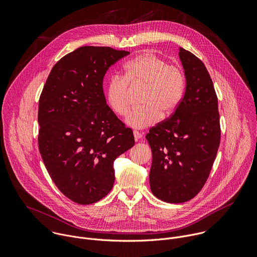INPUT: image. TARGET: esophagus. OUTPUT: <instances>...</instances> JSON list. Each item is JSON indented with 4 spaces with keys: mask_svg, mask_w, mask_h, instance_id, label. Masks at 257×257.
Masks as SVG:
<instances>
[{
    "mask_svg": "<svg viewBox=\"0 0 257 257\" xmlns=\"http://www.w3.org/2000/svg\"><path fill=\"white\" fill-rule=\"evenodd\" d=\"M133 135H134V139H135V141H138V140L142 137L141 133H139V132H137V131H134V132H133Z\"/></svg>",
    "mask_w": 257,
    "mask_h": 257,
    "instance_id": "1",
    "label": "esophagus"
}]
</instances>
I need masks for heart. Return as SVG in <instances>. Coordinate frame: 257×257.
Listing matches in <instances>:
<instances>
[{
    "instance_id": "b5f03b06",
    "label": "heart",
    "mask_w": 257,
    "mask_h": 257,
    "mask_svg": "<svg viewBox=\"0 0 257 257\" xmlns=\"http://www.w3.org/2000/svg\"><path fill=\"white\" fill-rule=\"evenodd\" d=\"M143 87L141 107L127 116L128 127L141 130L153 126L163 116L174 113L185 90V76L177 65L167 62L153 53H143L128 61L123 67L121 77H113L105 86L104 95L108 107L118 116L127 115L129 89Z\"/></svg>"
}]
</instances>
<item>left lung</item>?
<instances>
[{"mask_svg":"<svg viewBox=\"0 0 257 257\" xmlns=\"http://www.w3.org/2000/svg\"><path fill=\"white\" fill-rule=\"evenodd\" d=\"M185 93L175 113L150 130L152 192L169 203L192 199L203 187L221 138L217 97L204 64L179 48Z\"/></svg>","mask_w":257,"mask_h":257,"instance_id":"1","label":"left lung"}]
</instances>
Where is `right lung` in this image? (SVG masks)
I'll list each match as a JSON object with an SVG mask.
<instances>
[{"label":"right lung","mask_w":257,"mask_h":257,"mask_svg":"<svg viewBox=\"0 0 257 257\" xmlns=\"http://www.w3.org/2000/svg\"><path fill=\"white\" fill-rule=\"evenodd\" d=\"M129 54L78 48L53 67L41 94L40 153L58 189L76 203H94L111 191L114 161L135 144L102 89L108 68Z\"/></svg>","instance_id":"right-lung-1"}]
</instances>
